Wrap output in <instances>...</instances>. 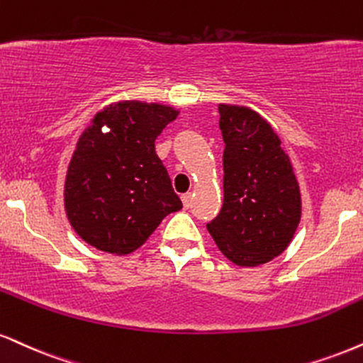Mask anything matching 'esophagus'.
<instances>
[{"instance_id":"obj_1","label":"esophagus","mask_w":363,"mask_h":363,"mask_svg":"<svg viewBox=\"0 0 363 363\" xmlns=\"http://www.w3.org/2000/svg\"><path fill=\"white\" fill-rule=\"evenodd\" d=\"M191 200H194V195H191V194H183L182 195V202H183V207H185V208L191 207Z\"/></svg>"}]
</instances>
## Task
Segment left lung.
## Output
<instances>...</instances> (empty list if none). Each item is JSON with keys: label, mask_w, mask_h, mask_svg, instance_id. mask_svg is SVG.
I'll use <instances>...</instances> for the list:
<instances>
[{"label": "left lung", "mask_w": 363, "mask_h": 363, "mask_svg": "<svg viewBox=\"0 0 363 363\" xmlns=\"http://www.w3.org/2000/svg\"><path fill=\"white\" fill-rule=\"evenodd\" d=\"M223 150V205L207 223L229 261L269 262L288 247L301 218V194L289 156L266 119L244 106L218 104Z\"/></svg>", "instance_id": "8db88e82"}]
</instances>
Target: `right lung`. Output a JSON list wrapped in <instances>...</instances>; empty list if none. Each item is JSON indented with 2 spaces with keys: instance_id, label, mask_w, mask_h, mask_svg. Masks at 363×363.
I'll list each match as a JSON object with an SVG mask.
<instances>
[{
  "instance_id": "1",
  "label": "right lung",
  "mask_w": 363,
  "mask_h": 363,
  "mask_svg": "<svg viewBox=\"0 0 363 363\" xmlns=\"http://www.w3.org/2000/svg\"><path fill=\"white\" fill-rule=\"evenodd\" d=\"M177 116L174 107L141 101L114 102L94 116L65 177L67 218L80 239L124 256L183 207L155 151V140Z\"/></svg>"
}]
</instances>
